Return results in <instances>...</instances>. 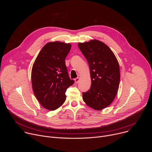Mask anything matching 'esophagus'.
I'll list each match as a JSON object with an SVG mask.
<instances>
[{"label": "esophagus", "instance_id": "obj_1", "mask_svg": "<svg viewBox=\"0 0 152 152\" xmlns=\"http://www.w3.org/2000/svg\"><path fill=\"white\" fill-rule=\"evenodd\" d=\"M79 81V77H76V78L75 79V82L76 83H78Z\"/></svg>", "mask_w": 152, "mask_h": 152}]
</instances>
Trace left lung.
<instances>
[{
  "label": "left lung",
  "instance_id": "1",
  "mask_svg": "<svg viewBox=\"0 0 152 152\" xmlns=\"http://www.w3.org/2000/svg\"><path fill=\"white\" fill-rule=\"evenodd\" d=\"M87 60L90 70L91 85L82 93L85 103L96 110H101L114 100L118 89L120 74L118 61L104 43L94 39L78 44Z\"/></svg>",
  "mask_w": 152,
  "mask_h": 152
}]
</instances>
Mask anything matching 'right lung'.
Returning a JSON list of instances; mask_svg holds the SVG:
<instances>
[{
  "mask_svg": "<svg viewBox=\"0 0 152 152\" xmlns=\"http://www.w3.org/2000/svg\"><path fill=\"white\" fill-rule=\"evenodd\" d=\"M71 47L59 41L48 42L34 63L32 89L38 101L48 110L54 111L64 103L67 89L75 82L70 79L65 63Z\"/></svg>",
  "mask_w": 152,
  "mask_h": 152,
  "instance_id": "obj_1",
  "label": "right lung"
}]
</instances>
